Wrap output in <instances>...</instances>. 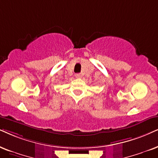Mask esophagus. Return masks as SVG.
I'll return each instance as SVG.
<instances>
[{"mask_svg":"<svg viewBox=\"0 0 158 158\" xmlns=\"http://www.w3.org/2000/svg\"><path fill=\"white\" fill-rule=\"evenodd\" d=\"M75 77L76 78H78V79H79V78H81V75L79 74V73H76Z\"/></svg>","mask_w":158,"mask_h":158,"instance_id":"1","label":"esophagus"}]
</instances>
